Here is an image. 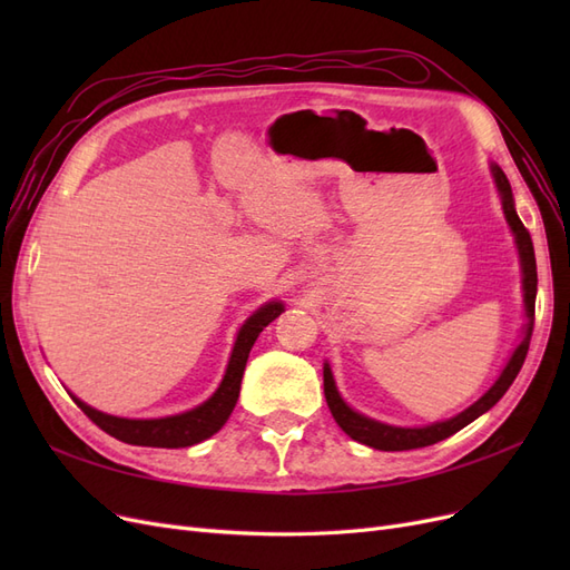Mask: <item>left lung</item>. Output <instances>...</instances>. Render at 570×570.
Masks as SVG:
<instances>
[{"mask_svg": "<svg viewBox=\"0 0 570 570\" xmlns=\"http://www.w3.org/2000/svg\"><path fill=\"white\" fill-rule=\"evenodd\" d=\"M492 176L497 183L499 195H502V206H504V216L509 220V226L515 235V245H519V254H521V266H523V289H525V314H528V325H525V337L523 342L515 347L511 361L507 364L504 373L499 375V381L485 392V396L469 406L465 411H461L459 416L442 421V423H433L428 428H392L385 423L371 421L361 413L352 411L347 404L342 402V396L337 394L335 381L331 368H323V392H325V402L327 409H331L333 419L337 421V425L347 433L352 440L368 444L373 450H383V452H404V450H419V446H428L435 444L444 438H450L454 433H459L461 428H465L469 423H473L478 416H482L488 409H492L499 400H502L504 392L511 387V383L519 375L523 361L528 356V347H530V337H532V325H534V295H538V264H534V249H532V239L528 228L523 226V220L519 218L513 209V195H511V185L504 176V170L499 166H492Z\"/></svg>", "mask_w": 570, "mask_h": 570, "instance_id": "left-lung-1", "label": "left lung"}]
</instances>
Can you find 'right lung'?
Instances as JSON below:
<instances>
[{"mask_svg":"<svg viewBox=\"0 0 570 570\" xmlns=\"http://www.w3.org/2000/svg\"><path fill=\"white\" fill-rule=\"evenodd\" d=\"M281 312H283V304L271 302V304L258 308L254 316L247 318L243 331L237 333L235 347H233V354L228 361V371H226V375H223L220 387L214 392L209 402H204L202 406H197L193 411L178 413V416H168V419L128 421V419H116V416H107V413H101V411H95L88 404L76 400V396H73V402L80 406V411L95 425H99L105 433H109L111 438L126 442V444L166 446V450L197 444L206 438H212L214 433H218L223 423L228 421V416L237 404L239 383H243V373H245L254 342H256L258 333H262L273 318L281 316Z\"/></svg>","mask_w":570,"mask_h":570,"instance_id":"right-lung-1","label":"right lung"}]
</instances>
